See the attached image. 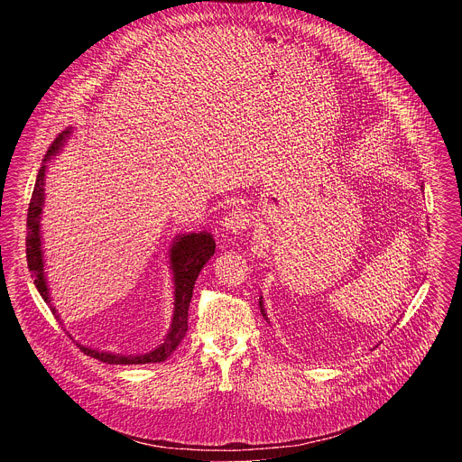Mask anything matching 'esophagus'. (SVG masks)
Returning a JSON list of instances; mask_svg holds the SVG:
<instances>
[{"instance_id": "esophagus-1", "label": "esophagus", "mask_w": 462, "mask_h": 462, "mask_svg": "<svg viewBox=\"0 0 462 462\" xmlns=\"http://www.w3.org/2000/svg\"><path fill=\"white\" fill-rule=\"evenodd\" d=\"M250 225V216L245 208H234L226 217H225V228L232 234H241L248 228Z\"/></svg>"}]
</instances>
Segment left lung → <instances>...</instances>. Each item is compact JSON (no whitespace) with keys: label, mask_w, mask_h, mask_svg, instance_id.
Segmentation results:
<instances>
[{"label":"left lung","mask_w":462,"mask_h":462,"mask_svg":"<svg viewBox=\"0 0 462 462\" xmlns=\"http://www.w3.org/2000/svg\"><path fill=\"white\" fill-rule=\"evenodd\" d=\"M259 307H261V314H263V316H267V314H265V309H263V303H261V301H259Z\"/></svg>","instance_id":"8db88e82"}]
</instances>
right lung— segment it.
<instances>
[{"instance_id":"add662e5","label":"right lung","mask_w":462,"mask_h":462,"mask_svg":"<svg viewBox=\"0 0 462 462\" xmlns=\"http://www.w3.org/2000/svg\"><path fill=\"white\" fill-rule=\"evenodd\" d=\"M69 134L71 131L68 129V131H63L61 135L56 137V141L47 150V155L43 161H49L60 150L65 137H68ZM43 179H45V166H42L38 170L36 184L32 189L29 212H27V228H29L27 239H25L27 265L34 278V285H36L38 292L49 305L51 312L56 316V310L51 305V298H49V291H47V283H45V276H43V255H42V241H40V214L43 208V184H45ZM214 252H216V239L208 232L182 234L180 237H177L173 241V246L170 250V263H171L173 285H175V309H173L171 328H170V333L162 346H159L157 349H153L146 355H137V356L113 355V353H104V351H97V349L80 346L84 355L93 356L106 364H122V365L164 362L177 349V346L180 344V340L184 338V335L188 331V307H189V300L193 294V285H195V280H197V276H199L201 269L214 255Z\"/></svg>"}]
</instances>
